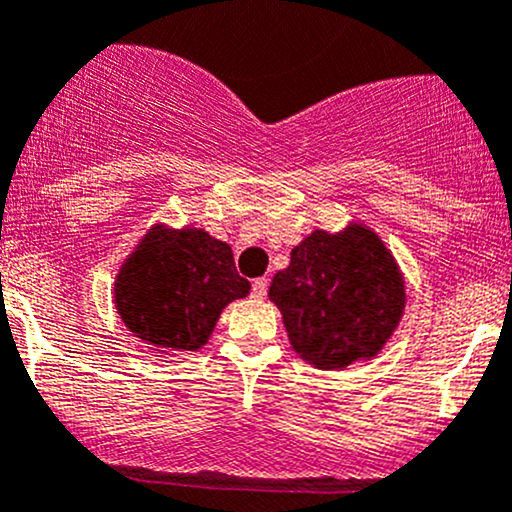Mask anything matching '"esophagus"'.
Masks as SVG:
<instances>
[{
	"label": "esophagus",
	"mask_w": 512,
	"mask_h": 512,
	"mask_svg": "<svg viewBox=\"0 0 512 512\" xmlns=\"http://www.w3.org/2000/svg\"><path fill=\"white\" fill-rule=\"evenodd\" d=\"M267 286H269V282H267L265 277L255 279V282H252V299H265V296H267Z\"/></svg>",
	"instance_id": "esophagus-1"
}]
</instances>
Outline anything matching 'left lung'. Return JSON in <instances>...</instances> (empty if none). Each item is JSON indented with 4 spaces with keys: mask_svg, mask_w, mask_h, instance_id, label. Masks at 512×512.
<instances>
[{
    "mask_svg": "<svg viewBox=\"0 0 512 512\" xmlns=\"http://www.w3.org/2000/svg\"><path fill=\"white\" fill-rule=\"evenodd\" d=\"M269 301L303 362L338 372L384 350L406 311V279L384 240L367 223L338 233L316 228L274 274Z\"/></svg>",
    "mask_w": 512,
    "mask_h": 512,
    "instance_id": "obj_1",
    "label": "left lung"
}]
</instances>
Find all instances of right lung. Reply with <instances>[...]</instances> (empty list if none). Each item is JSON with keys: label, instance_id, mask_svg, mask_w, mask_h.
<instances>
[{"label": "right lung", "instance_id": "right-lung-1", "mask_svg": "<svg viewBox=\"0 0 512 512\" xmlns=\"http://www.w3.org/2000/svg\"><path fill=\"white\" fill-rule=\"evenodd\" d=\"M250 294L233 250L204 228L153 223L114 279V306L157 355L199 352L230 301Z\"/></svg>", "mask_w": 512, "mask_h": 512}]
</instances>
